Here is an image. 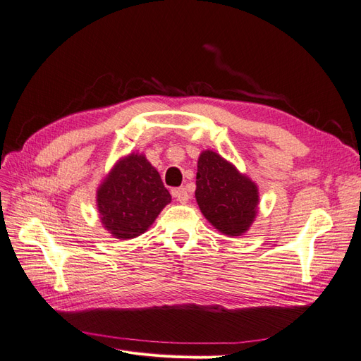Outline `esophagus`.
<instances>
[{"label": "esophagus", "mask_w": 361, "mask_h": 361, "mask_svg": "<svg viewBox=\"0 0 361 361\" xmlns=\"http://www.w3.org/2000/svg\"><path fill=\"white\" fill-rule=\"evenodd\" d=\"M171 194H173V197L176 199L179 203H182V204L187 203L188 199H190V195H188V192H187V190H185V188H174L171 191Z\"/></svg>", "instance_id": "34e87169"}]
</instances>
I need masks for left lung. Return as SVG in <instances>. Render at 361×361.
I'll list each match as a JSON object with an SVG mask.
<instances>
[{"instance_id":"obj_1","label":"left lung","mask_w":361,"mask_h":361,"mask_svg":"<svg viewBox=\"0 0 361 361\" xmlns=\"http://www.w3.org/2000/svg\"><path fill=\"white\" fill-rule=\"evenodd\" d=\"M195 200L203 216L226 236H241L259 211L256 182L214 150H203L197 161Z\"/></svg>"}]
</instances>
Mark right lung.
<instances>
[{
    "label": "right lung",
    "mask_w": 361,
    "mask_h": 361,
    "mask_svg": "<svg viewBox=\"0 0 361 361\" xmlns=\"http://www.w3.org/2000/svg\"><path fill=\"white\" fill-rule=\"evenodd\" d=\"M170 202L159 173L138 152L118 158L96 191L99 220L120 241L145 233Z\"/></svg>",
    "instance_id": "add662e5"
}]
</instances>
